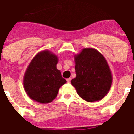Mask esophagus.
I'll list each match as a JSON object with an SVG mask.
<instances>
[{
	"label": "esophagus",
	"instance_id": "34e87169",
	"mask_svg": "<svg viewBox=\"0 0 134 134\" xmlns=\"http://www.w3.org/2000/svg\"><path fill=\"white\" fill-rule=\"evenodd\" d=\"M71 78H69V79H67V83H69L71 82Z\"/></svg>",
	"mask_w": 134,
	"mask_h": 134
}]
</instances>
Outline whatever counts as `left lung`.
Instances as JSON below:
<instances>
[{"mask_svg": "<svg viewBox=\"0 0 134 134\" xmlns=\"http://www.w3.org/2000/svg\"><path fill=\"white\" fill-rule=\"evenodd\" d=\"M76 76L71 81L80 97L86 102L102 99L112 85L113 76L106 58L93 48L74 55Z\"/></svg>", "mask_w": 134, "mask_h": 134, "instance_id": "8db88e82", "label": "left lung"}]
</instances>
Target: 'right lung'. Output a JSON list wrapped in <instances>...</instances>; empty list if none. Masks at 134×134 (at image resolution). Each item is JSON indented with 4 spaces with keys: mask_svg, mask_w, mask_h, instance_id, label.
Masks as SVG:
<instances>
[{
    "mask_svg": "<svg viewBox=\"0 0 134 134\" xmlns=\"http://www.w3.org/2000/svg\"><path fill=\"white\" fill-rule=\"evenodd\" d=\"M58 58L48 50L39 52L30 61L24 76V88L27 95L40 104L55 99L61 86L67 81L57 69Z\"/></svg>",
    "mask_w": 134,
    "mask_h": 134,
    "instance_id": "right-lung-1",
    "label": "right lung"
}]
</instances>
